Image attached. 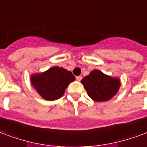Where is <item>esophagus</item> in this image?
I'll return each mask as SVG.
<instances>
[{"mask_svg":"<svg viewBox=\"0 0 147 147\" xmlns=\"http://www.w3.org/2000/svg\"><path fill=\"white\" fill-rule=\"evenodd\" d=\"M76 79H77L78 81H81L82 77H81V76H77V77H76Z\"/></svg>","mask_w":147,"mask_h":147,"instance_id":"34e87169","label":"esophagus"}]
</instances>
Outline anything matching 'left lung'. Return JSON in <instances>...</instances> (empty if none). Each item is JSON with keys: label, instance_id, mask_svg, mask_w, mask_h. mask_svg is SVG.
<instances>
[{"label": "left lung", "instance_id": "1", "mask_svg": "<svg viewBox=\"0 0 147 147\" xmlns=\"http://www.w3.org/2000/svg\"><path fill=\"white\" fill-rule=\"evenodd\" d=\"M90 98L96 102L107 101L115 96L121 85L118 78H111L100 70L94 69L81 80Z\"/></svg>", "mask_w": 147, "mask_h": 147}]
</instances>
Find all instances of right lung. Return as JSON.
<instances>
[{
    "instance_id": "add662e5",
    "label": "right lung",
    "mask_w": 147,
    "mask_h": 147,
    "mask_svg": "<svg viewBox=\"0 0 147 147\" xmlns=\"http://www.w3.org/2000/svg\"><path fill=\"white\" fill-rule=\"evenodd\" d=\"M75 80L70 71L55 66L42 74L31 76V83L40 96L46 100H55L61 98L66 87Z\"/></svg>"
}]
</instances>
